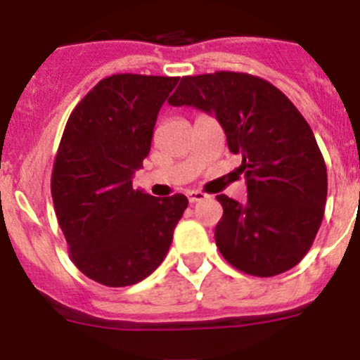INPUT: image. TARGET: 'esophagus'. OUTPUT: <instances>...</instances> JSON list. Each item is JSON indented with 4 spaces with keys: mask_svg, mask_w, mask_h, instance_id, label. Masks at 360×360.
Here are the masks:
<instances>
[{
    "mask_svg": "<svg viewBox=\"0 0 360 360\" xmlns=\"http://www.w3.org/2000/svg\"><path fill=\"white\" fill-rule=\"evenodd\" d=\"M186 197H188V200H190L191 204H193V202L204 200V198L207 197V195L202 193L200 190H188V191H186Z\"/></svg>",
    "mask_w": 360,
    "mask_h": 360,
    "instance_id": "34e87169",
    "label": "esophagus"
}]
</instances>
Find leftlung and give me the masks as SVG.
Listing matches in <instances>:
<instances>
[{"instance_id":"1","label":"left lung","mask_w":360,"mask_h":360,"mask_svg":"<svg viewBox=\"0 0 360 360\" xmlns=\"http://www.w3.org/2000/svg\"><path fill=\"white\" fill-rule=\"evenodd\" d=\"M214 114L239 155L248 200L218 195L216 246L232 267L258 278L285 273L304 258L322 225L327 169L297 107L271 82L240 72L183 77L169 98Z\"/></svg>"}]
</instances>
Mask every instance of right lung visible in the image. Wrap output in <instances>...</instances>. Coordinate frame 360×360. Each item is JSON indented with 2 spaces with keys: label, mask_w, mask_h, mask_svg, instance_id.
Returning <instances> with one entry per match:
<instances>
[{
  "label": "right lung",
  "mask_w": 360,
  "mask_h": 360,
  "mask_svg": "<svg viewBox=\"0 0 360 360\" xmlns=\"http://www.w3.org/2000/svg\"><path fill=\"white\" fill-rule=\"evenodd\" d=\"M179 77L116 73L66 121L51 177L58 223L75 267L105 287H128L158 267L188 198L134 190L156 117Z\"/></svg>",
  "instance_id": "add662e5"
}]
</instances>
